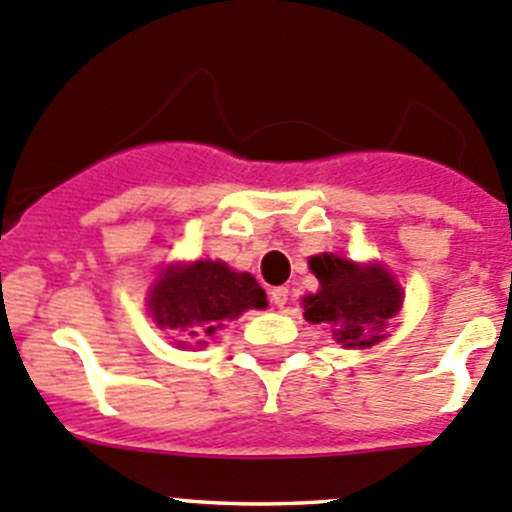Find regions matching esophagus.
Segmentation results:
<instances>
[{"mask_svg":"<svg viewBox=\"0 0 512 512\" xmlns=\"http://www.w3.org/2000/svg\"><path fill=\"white\" fill-rule=\"evenodd\" d=\"M270 297H272V302L277 304V307H285V304L289 302V289L287 287H275L270 292Z\"/></svg>","mask_w":512,"mask_h":512,"instance_id":"34e87169","label":"esophagus"}]
</instances>
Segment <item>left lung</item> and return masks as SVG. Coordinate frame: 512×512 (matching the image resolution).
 <instances>
[{
	"label": "left lung",
	"mask_w": 512,
	"mask_h": 512,
	"mask_svg": "<svg viewBox=\"0 0 512 512\" xmlns=\"http://www.w3.org/2000/svg\"><path fill=\"white\" fill-rule=\"evenodd\" d=\"M309 270L319 292L302 299L307 322L327 324L344 349H364L386 337L384 329L404 304V292L386 267L322 252L309 260Z\"/></svg>",
	"instance_id": "8db88e82"
}]
</instances>
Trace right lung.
<instances>
[{
	"label": "right lung",
	"mask_w": 512,
	"mask_h": 512,
	"mask_svg": "<svg viewBox=\"0 0 512 512\" xmlns=\"http://www.w3.org/2000/svg\"><path fill=\"white\" fill-rule=\"evenodd\" d=\"M267 294L250 272H235L220 260L178 262L153 282L148 309L160 329H178L190 339H208L247 309H265ZM185 342H180L183 347Z\"/></svg>",
	"instance_id": "1"
}]
</instances>
